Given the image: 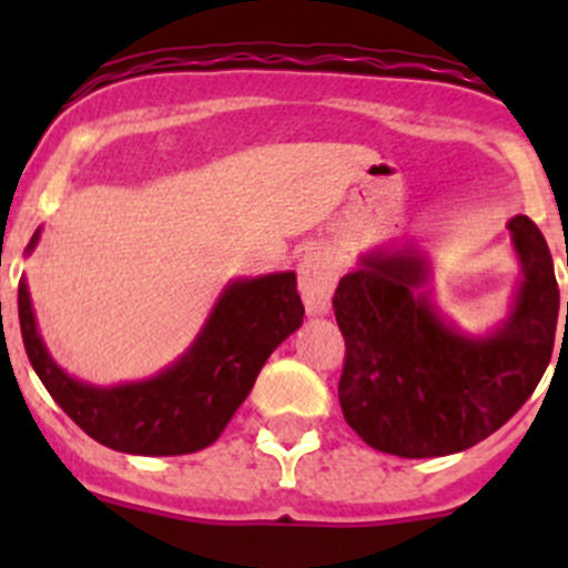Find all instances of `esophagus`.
I'll return each mask as SVG.
<instances>
[{
  "label": "esophagus",
  "instance_id": "esophagus-1",
  "mask_svg": "<svg viewBox=\"0 0 568 568\" xmlns=\"http://www.w3.org/2000/svg\"><path fill=\"white\" fill-rule=\"evenodd\" d=\"M337 283V266L329 252H307L300 261V294L311 318L332 311V291Z\"/></svg>",
  "mask_w": 568,
  "mask_h": 568
}]
</instances>
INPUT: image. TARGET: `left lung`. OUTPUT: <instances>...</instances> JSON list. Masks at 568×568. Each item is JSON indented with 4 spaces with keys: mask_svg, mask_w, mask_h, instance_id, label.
Returning a JSON list of instances; mask_svg holds the SVG:
<instances>
[{
    "mask_svg": "<svg viewBox=\"0 0 568 568\" xmlns=\"http://www.w3.org/2000/svg\"><path fill=\"white\" fill-rule=\"evenodd\" d=\"M506 227L519 283L506 318L480 335L443 316L428 291L432 255L417 244L363 252L341 277L332 296L346 337L337 398L371 448L400 459L459 454L511 420L541 382L560 307L552 255L525 214Z\"/></svg>",
    "mask_w": 568,
    "mask_h": 568,
    "instance_id": "left-lung-1",
    "label": "left lung"
}]
</instances>
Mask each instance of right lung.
Wrapping results in <instances>:
<instances>
[{
	"label": "right lung",
	"mask_w": 568,
	"mask_h": 568,
	"mask_svg": "<svg viewBox=\"0 0 568 568\" xmlns=\"http://www.w3.org/2000/svg\"><path fill=\"white\" fill-rule=\"evenodd\" d=\"M38 242L40 227L24 255ZM302 318L294 272L231 280L181 357L148 379L101 387L77 379L51 357L27 277L19 283L21 337L38 379L95 443L134 456H181L216 443L268 354L300 329Z\"/></svg>",
	"instance_id": "right-lung-1"
}]
</instances>
